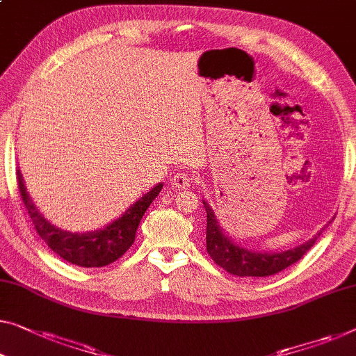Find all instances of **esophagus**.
Listing matches in <instances>:
<instances>
[{
	"label": "esophagus",
	"instance_id": "34e87169",
	"mask_svg": "<svg viewBox=\"0 0 356 356\" xmlns=\"http://www.w3.org/2000/svg\"><path fill=\"white\" fill-rule=\"evenodd\" d=\"M192 180H193L192 174L187 171H182V172L174 174L171 184H172V187H176V188H187V187H190V184H192Z\"/></svg>",
	"mask_w": 356,
	"mask_h": 356
}]
</instances>
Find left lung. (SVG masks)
Segmentation results:
<instances>
[{
  "mask_svg": "<svg viewBox=\"0 0 356 356\" xmlns=\"http://www.w3.org/2000/svg\"><path fill=\"white\" fill-rule=\"evenodd\" d=\"M206 209V249H208L209 256L219 267H222L232 275L236 277H268L281 272V270L288 268L289 265L300 261L302 257L309 252L310 248H314L316 238L320 233L305 241L304 245L291 248L288 251L281 252H257L249 251L246 248L238 246L233 243L229 236L225 235L224 230L220 229L219 222H217L214 211L211 206L203 200Z\"/></svg>",
  "mask_w": 356,
  "mask_h": 356,
  "instance_id": "8db88e82",
  "label": "left lung"
}]
</instances>
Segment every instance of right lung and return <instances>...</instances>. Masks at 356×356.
<instances>
[{
	"label": "right lung",
	"mask_w": 356,
	"mask_h": 356,
	"mask_svg": "<svg viewBox=\"0 0 356 356\" xmlns=\"http://www.w3.org/2000/svg\"><path fill=\"white\" fill-rule=\"evenodd\" d=\"M17 185L19 192L35 230L42 241L54 251L63 261L70 262L78 267H105L123 254L132 246L136 240L137 227L140 224L142 216L145 214L148 206L161 192L163 184H158L150 192H147L142 198L131 204L123 216L111 222L107 227L100 230L88 233H72L62 229H57L47 222L40 214V211L30 200L26 193L22 174L17 169Z\"/></svg>",
	"instance_id": "obj_1"
}]
</instances>
